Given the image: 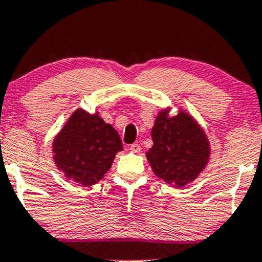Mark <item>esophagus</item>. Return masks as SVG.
<instances>
[{"instance_id":"esophagus-1","label":"esophagus","mask_w":262,"mask_h":262,"mask_svg":"<svg viewBox=\"0 0 262 262\" xmlns=\"http://www.w3.org/2000/svg\"><path fill=\"white\" fill-rule=\"evenodd\" d=\"M128 150H130L131 152L137 154V152H140V151H141V146H140L139 143H132V145L130 146V148H128Z\"/></svg>"}]
</instances>
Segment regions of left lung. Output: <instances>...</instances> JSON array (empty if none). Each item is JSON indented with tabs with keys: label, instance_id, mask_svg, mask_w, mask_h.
Masks as SVG:
<instances>
[{
	"label": "left lung",
	"instance_id": "left-lung-1",
	"mask_svg": "<svg viewBox=\"0 0 262 262\" xmlns=\"http://www.w3.org/2000/svg\"><path fill=\"white\" fill-rule=\"evenodd\" d=\"M154 145L146 157L154 173L167 184L184 187L205 170L210 142L204 128L184 110L170 116V108L157 114L151 130Z\"/></svg>",
	"mask_w": 262,
	"mask_h": 262
}]
</instances>
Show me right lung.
Segmentation results:
<instances>
[{"label": "right lung", "instance_id": "add662e5", "mask_svg": "<svg viewBox=\"0 0 262 262\" xmlns=\"http://www.w3.org/2000/svg\"><path fill=\"white\" fill-rule=\"evenodd\" d=\"M119 132L98 112L77 108L52 142L53 161L66 179L81 186H92L111 168L122 151Z\"/></svg>", "mask_w": 262, "mask_h": 262}]
</instances>
